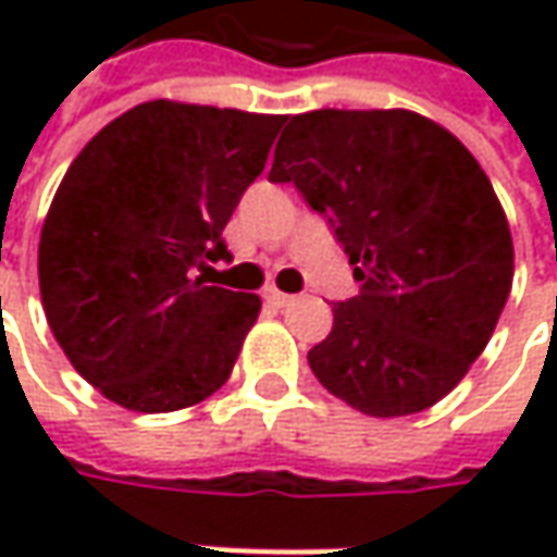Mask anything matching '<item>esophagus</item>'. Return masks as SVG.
<instances>
[{"label": "esophagus", "mask_w": 557, "mask_h": 557, "mask_svg": "<svg viewBox=\"0 0 557 557\" xmlns=\"http://www.w3.org/2000/svg\"><path fill=\"white\" fill-rule=\"evenodd\" d=\"M267 300L272 304V307H278V310H285V307L294 304V297H290V294H282V290H275V288L267 290Z\"/></svg>", "instance_id": "34e87169"}]
</instances>
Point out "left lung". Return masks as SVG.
Wrapping results in <instances>:
<instances>
[{"label":"left lung","mask_w":557,"mask_h":557,"mask_svg":"<svg viewBox=\"0 0 557 557\" xmlns=\"http://www.w3.org/2000/svg\"><path fill=\"white\" fill-rule=\"evenodd\" d=\"M269 183L329 220L359 282L307 356L319 384L374 418L443 399L483 354L515 275L481 163L412 111L325 108L290 117Z\"/></svg>","instance_id":"left-lung-1"}]
</instances>
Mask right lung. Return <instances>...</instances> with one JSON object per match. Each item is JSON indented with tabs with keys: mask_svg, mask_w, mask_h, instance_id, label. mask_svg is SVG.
I'll return each mask as SVG.
<instances>
[{
	"mask_svg": "<svg viewBox=\"0 0 557 557\" xmlns=\"http://www.w3.org/2000/svg\"><path fill=\"white\" fill-rule=\"evenodd\" d=\"M285 117L145 101L89 141L54 191L39 294L54 341L133 412H176L232 374L260 297L203 285Z\"/></svg>",
	"mask_w": 557,
	"mask_h": 557,
	"instance_id": "add662e5",
	"label": "right lung"
}]
</instances>
